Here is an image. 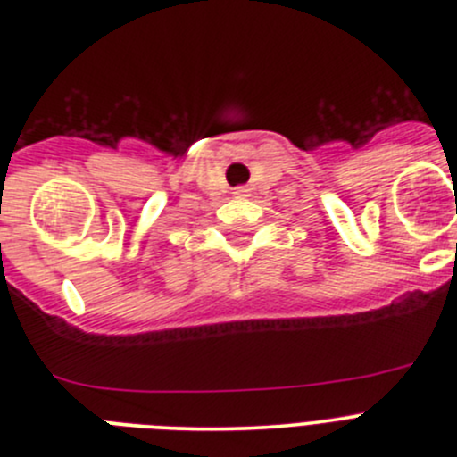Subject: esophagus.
I'll list each match as a JSON object with an SVG mask.
<instances>
[{"label": "esophagus", "mask_w": 457, "mask_h": 457, "mask_svg": "<svg viewBox=\"0 0 457 457\" xmlns=\"http://www.w3.org/2000/svg\"><path fill=\"white\" fill-rule=\"evenodd\" d=\"M234 194H237L238 198H243V196H247V189L245 187H237V189H234Z\"/></svg>", "instance_id": "obj_1"}]
</instances>
